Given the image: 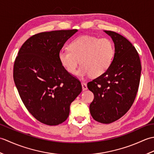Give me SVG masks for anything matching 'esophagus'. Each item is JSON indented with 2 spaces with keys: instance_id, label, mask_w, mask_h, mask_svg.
Masks as SVG:
<instances>
[{
  "instance_id": "34e87169",
  "label": "esophagus",
  "mask_w": 154,
  "mask_h": 154,
  "mask_svg": "<svg viewBox=\"0 0 154 154\" xmlns=\"http://www.w3.org/2000/svg\"><path fill=\"white\" fill-rule=\"evenodd\" d=\"M81 85H82V88H83V91H85L87 89V85L86 83L82 82L81 83Z\"/></svg>"
}]
</instances>
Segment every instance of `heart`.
<instances>
[{
	"label": "heart",
	"mask_w": 154,
	"mask_h": 154,
	"mask_svg": "<svg viewBox=\"0 0 154 154\" xmlns=\"http://www.w3.org/2000/svg\"><path fill=\"white\" fill-rule=\"evenodd\" d=\"M114 53V45L110 39L81 35L70 42L68 50L60 51L58 58L69 73H75L80 61L81 66L76 72L77 76L90 75L91 77H98L110 68Z\"/></svg>",
	"instance_id": "heart-1"
}]
</instances>
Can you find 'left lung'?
<instances>
[{
	"instance_id": "1",
	"label": "left lung",
	"mask_w": 154,
	"mask_h": 154,
	"mask_svg": "<svg viewBox=\"0 0 154 154\" xmlns=\"http://www.w3.org/2000/svg\"><path fill=\"white\" fill-rule=\"evenodd\" d=\"M114 44L112 65L101 76L87 84L94 94L89 109L96 121L110 124L124 116L132 106L139 87L142 66L138 53L122 35L104 31Z\"/></svg>"
}]
</instances>
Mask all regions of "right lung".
I'll return each instance as SVG.
<instances>
[{
    "label": "right lung",
    "instance_id": "1",
    "mask_svg": "<svg viewBox=\"0 0 154 154\" xmlns=\"http://www.w3.org/2000/svg\"><path fill=\"white\" fill-rule=\"evenodd\" d=\"M77 30L41 32L28 38L16 57L13 78L19 95L35 119L49 126L69 116L81 93L80 81L61 65L58 54Z\"/></svg>",
    "mask_w": 154,
    "mask_h": 154
}]
</instances>
